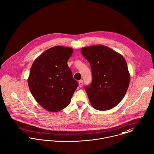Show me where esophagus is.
I'll return each mask as SVG.
<instances>
[{
    "instance_id": "1",
    "label": "esophagus",
    "mask_w": 154,
    "mask_h": 154,
    "mask_svg": "<svg viewBox=\"0 0 154 154\" xmlns=\"http://www.w3.org/2000/svg\"><path fill=\"white\" fill-rule=\"evenodd\" d=\"M83 80H80L79 82V87H82L83 86Z\"/></svg>"
}]
</instances>
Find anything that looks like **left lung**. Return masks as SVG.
Wrapping results in <instances>:
<instances>
[{"label":"left lung","mask_w":154,"mask_h":154,"mask_svg":"<svg viewBox=\"0 0 154 154\" xmlns=\"http://www.w3.org/2000/svg\"><path fill=\"white\" fill-rule=\"evenodd\" d=\"M81 52L91 69L92 82L85 87L91 106L102 111L113 108L123 99L129 85L125 59L102 45L84 47Z\"/></svg>","instance_id":"1"}]
</instances>
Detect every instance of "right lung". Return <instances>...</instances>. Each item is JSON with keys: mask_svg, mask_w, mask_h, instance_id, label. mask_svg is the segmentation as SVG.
Returning <instances> with one entry per match:
<instances>
[{"mask_svg": "<svg viewBox=\"0 0 154 154\" xmlns=\"http://www.w3.org/2000/svg\"><path fill=\"white\" fill-rule=\"evenodd\" d=\"M71 48L55 46L41 54L30 69L28 83L35 99L50 112L66 108L78 87L67 61Z\"/></svg>", "mask_w": 154, "mask_h": 154, "instance_id": "right-lung-1", "label": "right lung"}]
</instances>
